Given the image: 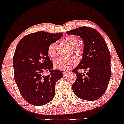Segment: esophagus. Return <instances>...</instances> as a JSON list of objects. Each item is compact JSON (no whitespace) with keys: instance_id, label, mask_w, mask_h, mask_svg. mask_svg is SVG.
Wrapping results in <instances>:
<instances>
[{"instance_id":"34e87169","label":"esophagus","mask_w":124,"mask_h":124,"mask_svg":"<svg viewBox=\"0 0 124 124\" xmlns=\"http://www.w3.org/2000/svg\"><path fill=\"white\" fill-rule=\"evenodd\" d=\"M62 73H63V75H64V77L66 76V75L69 73V72H67V71H63Z\"/></svg>"}]
</instances>
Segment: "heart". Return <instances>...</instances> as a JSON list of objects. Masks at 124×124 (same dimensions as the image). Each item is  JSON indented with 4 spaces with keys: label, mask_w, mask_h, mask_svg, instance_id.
I'll return each mask as SVG.
<instances>
[{
    "label": "heart",
    "mask_w": 124,
    "mask_h": 124,
    "mask_svg": "<svg viewBox=\"0 0 124 124\" xmlns=\"http://www.w3.org/2000/svg\"><path fill=\"white\" fill-rule=\"evenodd\" d=\"M64 41L70 45L73 48V51L77 54H81L83 51V47L81 45L77 44L78 39L74 36L66 37ZM47 54L50 58H53L57 54V42H54L50 44L47 47ZM78 62V59L76 56H71L69 58L60 57L54 61V66L55 69L66 70L76 66Z\"/></svg>",
    "instance_id": "b5f03b06"
}]
</instances>
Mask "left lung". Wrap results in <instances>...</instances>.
Instances as JSON below:
<instances>
[{
    "label": "left lung",
    "mask_w": 124,
    "mask_h": 124,
    "mask_svg": "<svg viewBox=\"0 0 124 124\" xmlns=\"http://www.w3.org/2000/svg\"><path fill=\"white\" fill-rule=\"evenodd\" d=\"M80 36L83 41L82 59L72 70L77 75L73 83V92L77 97L86 101L100 98L107 89L111 77V58L107 43L102 35L93 28L81 27L67 31ZM80 69L87 72L79 73Z\"/></svg>",
    "instance_id": "8db88e82"
}]
</instances>
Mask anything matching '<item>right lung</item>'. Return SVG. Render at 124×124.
<instances>
[{
	"label": "right lung",
	"mask_w": 124,
	"mask_h": 124,
	"mask_svg": "<svg viewBox=\"0 0 124 124\" xmlns=\"http://www.w3.org/2000/svg\"><path fill=\"white\" fill-rule=\"evenodd\" d=\"M62 35L38 31L24 36L17 45L13 59L14 79L20 94L30 104L43 105L54 96L55 84L63 74L53 70L47 50ZM47 71L50 74L44 76L43 73Z\"/></svg>",
	"instance_id": "right-lung-1"
}]
</instances>
